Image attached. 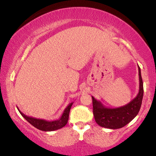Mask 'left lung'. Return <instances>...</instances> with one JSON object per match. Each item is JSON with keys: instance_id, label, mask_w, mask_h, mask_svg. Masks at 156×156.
<instances>
[{"instance_id": "8db88e82", "label": "left lung", "mask_w": 156, "mask_h": 156, "mask_svg": "<svg viewBox=\"0 0 156 156\" xmlns=\"http://www.w3.org/2000/svg\"><path fill=\"white\" fill-rule=\"evenodd\" d=\"M139 93L134 99L123 106L118 108H108L101 101H97L94 97L92 96L93 114L98 125L109 129H118L125 126L136 117L140 110L144 94L142 78L139 67Z\"/></svg>"}]
</instances>
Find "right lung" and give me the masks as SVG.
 I'll list each match as a JSON object with an SVG mask.
<instances>
[{"mask_svg":"<svg viewBox=\"0 0 156 156\" xmlns=\"http://www.w3.org/2000/svg\"><path fill=\"white\" fill-rule=\"evenodd\" d=\"M73 103H73H69V104L67 106V108L64 109L62 117H61L58 119H57V120L54 121H47L45 120V119H37V118L28 117V116L23 114V112H21L19 110L18 107H17V108L18 109L19 112L20 113L21 115H22L23 117L30 123V124L33 125L34 127H35L36 128H37V129L40 130H42V131H53V130H58L63 128V127L65 126L66 124H67L68 119H69V111H70Z\"/></svg>","mask_w":156,"mask_h":156,"instance_id":"1","label":"right lung"}]
</instances>
